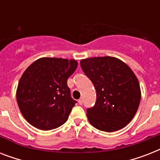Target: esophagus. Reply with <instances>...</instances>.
I'll return each mask as SVG.
<instances>
[{
	"instance_id": "1",
	"label": "esophagus",
	"mask_w": 160,
	"mask_h": 160,
	"mask_svg": "<svg viewBox=\"0 0 160 160\" xmlns=\"http://www.w3.org/2000/svg\"><path fill=\"white\" fill-rule=\"evenodd\" d=\"M78 103H79L80 105H82V104H83V99H82V98H80V100H78Z\"/></svg>"
}]
</instances>
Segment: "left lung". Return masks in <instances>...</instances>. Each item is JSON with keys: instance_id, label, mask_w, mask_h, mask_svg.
<instances>
[{"instance_id": "left-lung-1", "label": "left lung", "mask_w": 160, "mask_h": 160, "mask_svg": "<svg viewBox=\"0 0 160 160\" xmlns=\"http://www.w3.org/2000/svg\"><path fill=\"white\" fill-rule=\"evenodd\" d=\"M96 90L95 106L87 109L90 124L105 132L117 131L131 121L139 108L141 90L133 70L112 56L80 60Z\"/></svg>"}]
</instances>
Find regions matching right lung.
Wrapping results in <instances>:
<instances>
[{
    "label": "right lung",
    "mask_w": 160,
    "mask_h": 160,
    "mask_svg": "<svg viewBox=\"0 0 160 160\" xmlns=\"http://www.w3.org/2000/svg\"><path fill=\"white\" fill-rule=\"evenodd\" d=\"M75 60L42 57L21 75L16 100L24 118L41 130L65 124L76 101L70 97L67 80L77 67Z\"/></svg>",
    "instance_id": "obj_1"
}]
</instances>
